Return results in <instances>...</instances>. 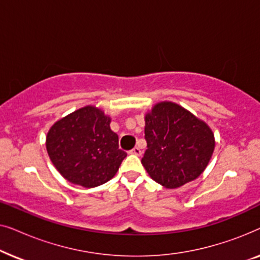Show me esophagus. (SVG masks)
Here are the masks:
<instances>
[{"instance_id":"1","label":"esophagus","mask_w":260,"mask_h":260,"mask_svg":"<svg viewBox=\"0 0 260 260\" xmlns=\"http://www.w3.org/2000/svg\"><path fill=\"white\" fill-rule=\"evenodd\" d=\"M130 152H131V154L137 155V156H141V155H142V150H141V149L138 148V147H135V148L133 149V150H131Z\"/></svg>"}]
</instances>
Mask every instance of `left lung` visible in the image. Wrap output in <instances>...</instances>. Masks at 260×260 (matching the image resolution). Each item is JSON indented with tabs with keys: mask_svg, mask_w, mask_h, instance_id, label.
Listing matches in <instances>:
<instances>
[{
	"mask_svg": "<svg viewBox=\"0 0 260 260\" xmlns=\"http://www.w3.org/2000/svg\"><path fill=\"white\" fill-rule=\"evenodd\" d=\"M147 150L142 165L156 182L173 189L200 176L214 150L207 124L175 103L163 102L145 116Z\"/></svg>",
	"mask_w": 260,
	"mask_h": 260,
	"instance_id": "left-lung-1",
	"label": "left lung"
}]
</instances>
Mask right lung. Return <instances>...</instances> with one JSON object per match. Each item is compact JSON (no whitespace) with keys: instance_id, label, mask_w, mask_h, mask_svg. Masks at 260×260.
Listing matches in <instances>:
<instances>
[{"instance_id":"right-lung-1","label":"right lung","mask_w":260,"mask_h":260,"mask_svg":"<svg viewBox=\"0 0 260 260\" xmlns=\"http://www.w3.org/2000/svg\"><path fill=\"white\" fill-rule=\"evenodd\" d=\"M110 117L85 106L60 119L48 131L46 148L58 172L85 188L101 186L116 175L126 152L118 135L110 129Z\"/></svg>"}]
</instances>
